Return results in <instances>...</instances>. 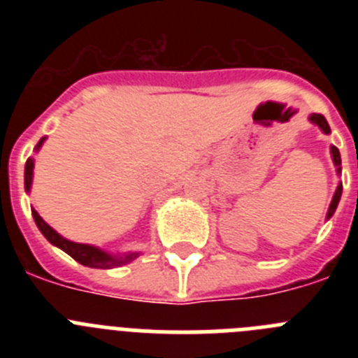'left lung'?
<instances>
[{
    "instance_id": "obj_1",
    "label": "left lung",
    "mask_w": 358,
    "mask_h": 358,
    "mask_svg": "<svg viewBox=\"0 0 358 358\" xmlns=\"http://www.w3.org/2000/svg\"><path fill=\"white\" fill-rule=\"evenodd\" d=\"M310 122L315 123V125H319V127L322 129V131L330 132V125H328V122L324 120V116L319 115V113H314V115L310 116ZM331 157H334V163L335 166H337V172L341 173V154H339V148L337 147H331ZM341 194H343V185H339V188H337V192H335L334 199H331V204H330V210H328V218L334 215V211L337 210V204H339L341 201Z\"/></svg>"
}]
</instances>
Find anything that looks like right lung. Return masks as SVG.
<instances>
[{
	"instance_id": "add662e5",
	"label": "right lung",
	"mask_w": 358,
	"mask_h": 358,
	"mask_svg": "<svg viewBox=\"0 0 358 358\" xmlns=\"http://www.w3.org/2000/svg\"><path fill=\"white\" fill-rule=\"evenodd\" d=\"M44 138L39 141V145H37V148L43 145ZM31 176H34V161L28 159L27 161V166H24V188L30 189V185H31ZM31 215H34V220H36L37 227L41 229V233H43L46 238L50 240V242L53 243V245H57V248H61L62 251L68 252L69 256H71L73 260H77L78 264L85 265V267H94V268H107V267H115V265H122V264H127V262L134 260L136 252H132V255H127L125 258H113V256H109L107 252L100 251L98 248H93V245H85V243H75V242H69V240L62 238L59 233H55V231L52 229V227L48 226V224L44 222L43 218L39 217V213H37L36 210H31Z\"/></svg>"
}]
</instances>
